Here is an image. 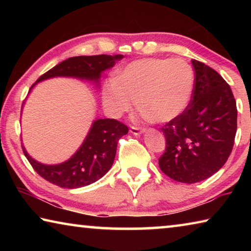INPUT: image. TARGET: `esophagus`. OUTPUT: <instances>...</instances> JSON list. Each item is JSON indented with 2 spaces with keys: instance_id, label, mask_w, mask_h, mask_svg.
<instances>
[{
  "instance_id": "obj_1",
  "label": "esophagus",
  "mask_w": 251,
  "mask_h": 251,
  "mask_svg": "<svg viewBox=\"0 0 251 251\" xmlns=\"http://www.w3.org/2000/svg\"><path fill=\"white\" fill-rule=\"evenodd\" d=\"M145 131V129H142V128H138V127H130V133L133 135H141L142 133H144Z\"/></svg>"
}]
</instances>
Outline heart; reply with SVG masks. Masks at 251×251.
<instances>
[{"label": "heart", "instance_id": "b5f03b06", "mask_svg": "<svg viewBox=\"0 0 251 251\" xmlns=\"http://www.w3.org/2000/svg\"><path fill=\"white\" fill-rule=\"evenodd\" d=\"M194 72L182 59L143 58L130 62L106 80L101 88L104 108L110 116L130 112L137 100L143 115L168 123L185 112L194 92Z\"/></svg>", "mask_w": 251, "mask_h": 251}]
</instances>
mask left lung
<instances>
[{"mask_svg":"<svg viewBox=\"0 0 251 251\" xmlns=\"http://www.w3.org/2000/svg\"><path fill=\"white\" fill-rule=\"evenodd\" d=\"M193 97L185 112L165 125L166 151L158 163L172 179L194 184L214 175L226 163L237 131L231 88L217 72L196 59Z\"/></svg>","mask_w":251,"mask_h":251,"instance_id":"1","label":"left lung"}]
</instances>
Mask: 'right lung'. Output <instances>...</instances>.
<instances>
[{
    "label": "right lung",
    "mask_w": 251,
    "mask_h": 251,
    "mask_svg": "<svg viewBox=\"0 0 251 251\" xmlns=\"http://www.w3.org/2000/svg\"><path fill=\"white\" fill-rule=\"evenodd\" d=\"M123 55H94L75 56L59 63L46 72L29 88L28 94L37 83L54 77H72L88 80L100 88L103 72L112 69ZM128 133V127L116 120L100 118L92 123L90 131L74 155L63 163L55 165L42 164L28 155L23 147V152L32 167L52 184L63 188H79L93 184L107 173L114 163L118 139Z\"/></svg>",
    "instance_id": "obj_1"
}]
</instances>
